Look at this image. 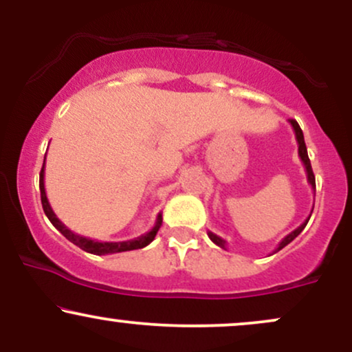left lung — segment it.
<instances>
[{
    "instance_id": "obj_1",
    "label": "left lung",
    "mask_w": 352,
    "mask_h": 352,
    "mask_svg": "<svg viewBox=\"0 0 352 352\" xmlns=\"http://www.w3.org/2000/svg\"><path fill=\"white\" fill-rule=\"evenodd\" d=\"M289 124H292V127H293V131H294V135H296V142H298V155H300L301 162H302V165H305L306 177H308V182H309L311 188H313V192H314V190H316V180H314V173H313V168H311V162H309V157H308V151H306L305 135H302V131H301V127H300V125H298L296 120L289 119ZM313 208H314V207H313ZM311 213H313V212H311ZM311 213H309V217H311ZM309 217L306 218V220L302 221V223H301L300 227H298L296 230H293V232L289 233V235H286L285 238H283V240L280 241V245L276 246V250H274L273 253L280 252V250H281V248H285L286 245H288V243H292V241L294 240V238H296L298 235H300V233L302 232V230H305L306 225H308V221H309ZM207 235H208L210 240L213 241V243L220 246V248L227 250V241H225L223 238H221V236H218V235H215V233H213V232H210V230H208V232H207Z\"/></svg>"
}]
</instances>
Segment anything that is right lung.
I'll return each instance as SVG.
<instances>
[{
  "instance_id": "1",
  "label": "right lung",
  "mask_w": 352,
  "mask_h": 352,
  "mask_svg": "<svg viewBox=\"0 0 352 352\" xmlns=\"http://www.w3.org/2000/svg\"><path fill=\"white\" fill-rule=\"evenodd\" d=\"M44 162H46V159H44ZM39 190H41L43 210H44V213H46V217L50 218L51 223L54 225V227L58 228L59 232L71 241V243H74L76 246H79L80 250H84V252L92 253V254H112V253H122V252H131V250L144 248V246L152 243L153 238H155V235H157V232H159L160 225H162V213H159V215H157L155 225H153L151 232H147L145 235L137 236V238H134V240H127V241L92 240V238L78 235V233L71 232V230L67 228L58 217H56V213L52 212L50 200H47V197H46V188H44V164H43L41 173H39Z\"/></svg>"
}]
</instances>
